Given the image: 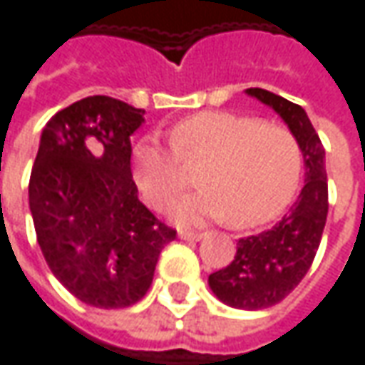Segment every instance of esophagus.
<instances>
[{"instance_id":"obj_1","label":"esophagus","mask_w":365,"mask_h":365,"mask_svg":"<svg viewBox=\"0 0 365 365\" xmlns=\"http://www.w3.org/2000/svg\"><path fill=\"white\" fill-rule=\"evenodd\" d=\"M178 235H180V240H185V242H200L203 237V234H197V232H185V230H182Z\"/></svg>"}]
</instances>
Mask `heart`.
Returning a JSON list of instances; mask_svg holds the SVG:
<instances>
[{
    "mask_svg": "<svg viewBox=\"0 0 365 365\" xmlns=\"http://www.w3.org/2000/svg\"><path fill=\"white\" fill-rule=\"evenodd\" d=\"M172 151L141 141L133 150V180L145 202L165 207L187 185L177 162L197 168L200 192L170 210L178 224L225 220L254 227L274 220L294 197L304 158L294 133L230 111H200L182 120L170 135Z\"/></svg>",
    "mask_w": 365,
    "mask_h": 365,
    "instance_id": "1",
    "label": "heart"
}]
</instances>
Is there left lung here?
<instances>
[{
    "instance_id": "1",
    "label": "left lung",
    "mask_w": 365,
    "mask_h": 365,
    "mask_svg": "<svg viewBox=\"0 0 365 365\" xmlns=\"http://www.w3.org/2000/svg\"><path fill=\"white\" fill-rule=\"evenodd\" d=\"M272 108L294 133L304 155L306 183L289 214L267 232L242 237L232 264L207 277L210 289L225 306L264 309L276 306L304 279L318 252L328 217L326 151L304 108L267 89H245Z\"/></svg>"
}]
</instances>
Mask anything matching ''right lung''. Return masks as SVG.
<instances>
[{
  "label": "right lung",
  "instance_id": "right-lung-1",
  "mask_svg": "<svg viewBox=\"0 0 365 365\" xmlns=\"http://www.w3.org/2000/svg\"><path fill=\"white\" fill-rule=\"evenodd\" d=\"M145 111L91 96L58 111L39 138L29 212L51 274L83 304L133 306L175 240L138 200L131 135Z\"/></svg>",
  "mask_w": 365,
  "mask_h": 365
}]
</instances>
